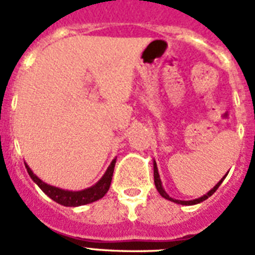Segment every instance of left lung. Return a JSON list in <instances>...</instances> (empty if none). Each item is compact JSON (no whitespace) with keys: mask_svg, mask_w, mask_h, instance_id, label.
Returning <instances> with one entry per match:
<instances>
[{"mask_svg":"<svg viewBox=\"0 0 255 255\" xmlns=\"http://www.w3.org/2000/svg\"><path fill=\"white\" fill-rule=\"evenodd\" d=\"M226 174H228V173H226ZM226 174L206 194H204V196H201V197L194 198V200H189V201H182V200H176V198H172L169 196V194H168L167 192L164 190L163 182H161V180H160L159 170H157V165H156V161H153V177H155V185H156V189H157V192H159V193L161 194V197L167 198V200H169V201H172V202H176V204H180V205H196V204H200V202L205 201L206 198H209L210 196H212V194H213L214 192H216V190L218 189V186L221 185L222 181L225 180Z\"/></svg>","mask_w":255,"mask_h":255,"instance_id":"8db88e82","label":"left lung"}]
</instances>
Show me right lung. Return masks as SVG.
Returning <instances> with one entry per match:
<instances>
[{
  "mask_svg": "<svg viewBox=\"0 0 255 255\" xmlns=\"http://www.w3.org/2000/svg\"><path fill=\"white\" fill-rule=\"evenodd\" d=\"M116 159L111 161V164L108 165L106 173L102 176L99 181L96 182L95 185L90 186L87 189L82 190H66L61 189L58 186H53L46 184L45 181H42L41 178L38 177L37 174L33 173V170L30 169V167L25 163V167L27 169V173L31 177L35 184L42 189V192L47 194L51 200H54L58 204H61L63 206H81L86 205V204H91L94 201H98L103 197L104 194L107 193L111 185L112 174H114V168H115Z\"/></svg>",
  "mask_w": 255,
  "mask_h": 255,
  "instance_id": "1",
  "label": "right lung"
}]
</instances>
